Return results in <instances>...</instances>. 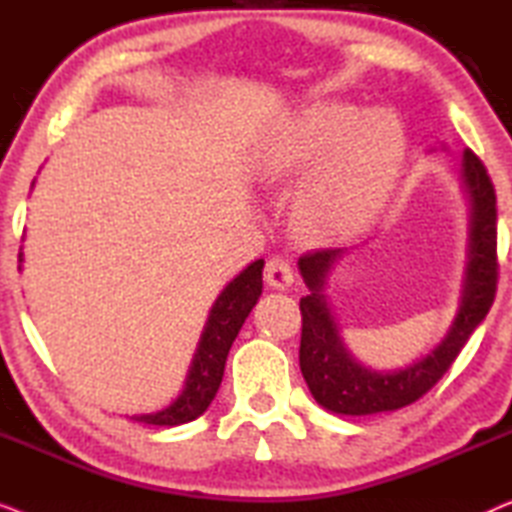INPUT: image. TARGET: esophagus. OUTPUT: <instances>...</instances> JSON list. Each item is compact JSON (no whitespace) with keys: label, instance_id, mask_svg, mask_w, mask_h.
I'll list each match as a JSON object with an SVG mask.
<instances>
[{"label":"esophagus","instance_id":"1","mask_svg":"<svg viewBox=\"0 0 512 512\" xmlns=\"http://www.w3.org/2000/svg\"><path fill=\"white\" fill-rule=\"evenodd\" d=\"M265 282L275 289L284 291L293 284V270L291 265L284 261V258H270L268 265H265Z\"/></svg>","mask_w":512,"mask_h":512}]
</instances>
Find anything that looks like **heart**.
<instances>
[{
	"label": "heart",
	"mask_w": 512,
	"mask_h": 512,
	"mask_svg": "<svg viewBox=\"0 0 512 512\" xmlns=\"http://www.w3.org/2000/svg\"><path fill=\"white\" fill-rule=\"evenodd\" d=\"M405 165V132L394 114L340 100L298 109L265 139L256 172L296 188L291 226L300 240L333 244L380 219Z\"/></svg>",
	"instance_id": "1"
}]
</instances>
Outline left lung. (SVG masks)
<instances>
[{
  "label": "left lung",
  "mask_w": 512,
  "mask_h": 512,
  "mask_svg": "<svg viewBox=\"0 0 512 512\" xmlns=\"http://www.w3.org/2000/svg\"><path fill=\"white\" fill-rule=\"evenodd\" d=\"M429 151H436V146ZM457 174L468 202V249L459 310L445 338L408 366L394 370L368 368L349 352L342 340L340 326L328 305L326 284L335 263L342 261L347 249H321L300 256L298 270L310 289L305 298H300V370L321 408L335 415L363 417L394 412L415 403L447 373L471 333L485 321L494 303L499 277L496 193L485 165L471 151H464Z\"/></svg>",
  "instance_id": "1"
}]
</instances>
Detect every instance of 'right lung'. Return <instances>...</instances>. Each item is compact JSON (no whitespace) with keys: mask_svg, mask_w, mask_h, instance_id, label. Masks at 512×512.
I'll list each match as a JSON object with an SVG mask.
<instances>
[{"mask_svg":"<svg viewBox=\"0 0 512 512\" xmlns=\"http://www.w3.org/2000/svg\"><path fill=\"white\" fill-rule=\"evenodd\" d=\"M18 261L23 263V247H20ZM263 265V258L249 263L240 275L230 279L226 289L214 300L181 394L163 410L149 412V415H132L130 419L153 426H179L193 422L209 408L221 387L230 345L263 293Z\"/></svg>","mask_w":512,"mask_h":512,"instance_id":"right-lung-1","label":"right lung"}]
</instances>
